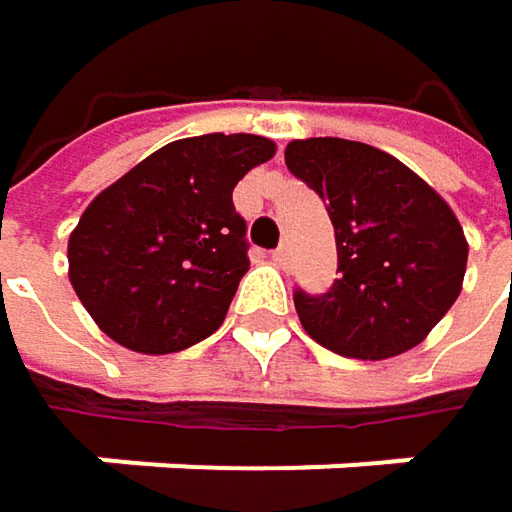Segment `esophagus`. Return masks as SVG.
Returning a JSON list of instances; mask_svg holds the SVG:
<instances>
[{"label": "esophagus", "mask_w": 512, "mask_h": 512, "mask_svg": "<svg viewBox=\"0 0 512 512\" xmlns=\"http://www.w3.org/2000/svg\"><path fill=\"white\" fill-rule=\"evenodd\" d=\"M272 260H275V266L290 269V263H293V252H290V246H278V249L272 252Z\"/></svg>", "instance_id": "esophagus-1"}]
</instances>
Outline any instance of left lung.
<instances>
[{"mask_svg":"<svg viewBox=\"0 0 512 512\" xmlns=\"http://www.w3.org/2000/svg\"><path fill=\"white\" fill-rule=\"evenodd\" d=\"M284 162L326 201L341 272L329 293H293L302 329L361 361L418 347L462 290L468 243L448 201L361 142L296 139Z\"/></svg>","mask_w":512,"mask_h":512,"instance_id":"obj_1","label":"left lung"}]
</instances>
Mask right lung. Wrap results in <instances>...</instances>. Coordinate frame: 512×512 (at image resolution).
Instances as JSON below:
<instances>
[{
	"instance_id": "1",
	"label": "right lung",
	"mask_w": 512,
	"mask_h": 512,
	"mask_svg": "<svg viewBox=\"0 0 512 512\" xmlns=\"http://www.w3.org/2000/svg\"><path fill=\"white\" fill-rule=\"evenodd\" d=\"M275 142L210 133L159 148L103 189L67 240L70 284L91 320L133 353L210 338L249 272L234 186Z\"/></svg>"
}]
</instances>
